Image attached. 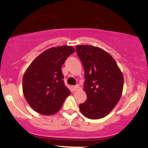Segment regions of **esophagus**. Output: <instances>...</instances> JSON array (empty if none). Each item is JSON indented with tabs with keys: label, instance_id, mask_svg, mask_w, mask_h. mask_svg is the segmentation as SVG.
<instances>
[{
	"label": "esophagus",
	"instance_id": "obj_1",
	"mask_svg": "<svg viewBox=\"0 0 148 148\" xmlns=\"http://www.w3.org/2000/svg\"><path fill=\"white\" fill-rule=\"evenodd\" d=\"M79 85H76V86H73V90H76L77 89H79Z\"/></svg>",
	"mask_w": 148,
	"mask_h": 148
}]
</instances>
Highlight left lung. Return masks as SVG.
I'll use <instances>...</instances> for the list:
<instances>
[{"instance_id":"8db88e82","label":"left lung","mask_w":148,"mask_h":148,"mask_svg":"<svg viewBox=\"0 0 148 148\" xmlns=\"http://www.w3.org/2000/svg\"><path fill=\"white\" fill-rule=\"evenodd\" d=\"M85 70L84 91L87 99L79 104L82 114L89 119L106 116L120 100L123 74L113 58L103 49L90 45L76 47Z\"/></svg>"}]
</instances>
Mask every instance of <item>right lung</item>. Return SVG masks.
<instances>
[{
	"label": "right lung",
	"instance_id": "right-lung-1",
	"mask_svg": "<svg viewBox=\"0 0 148 148\" xmlns=\"http://www.w3.org/2000/svg\"><path fill=\"white\" fill-rule=\"evenodd\" d=\"M75 51L71 46L52 47L34 60L23 77V92L27 102L42 115L55 114L71 94L64 86L61 67Z\"/></svg>",
	"mask_w": 148,
	"mask_h": 148
}]
</instances>
